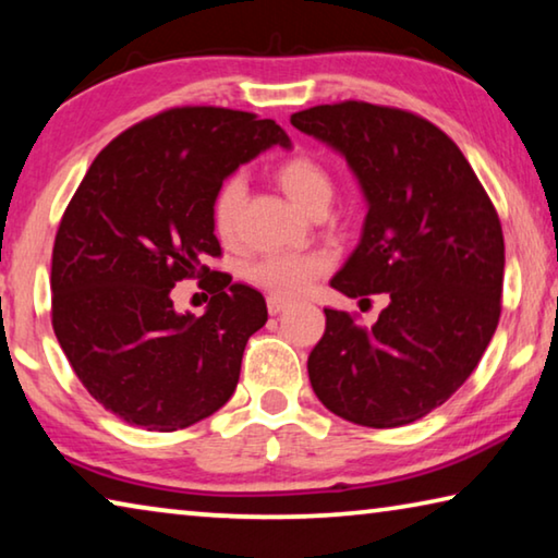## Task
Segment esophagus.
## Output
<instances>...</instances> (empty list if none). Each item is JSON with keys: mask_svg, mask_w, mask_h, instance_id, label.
Returning a JSON list of instances; mask_svg holds the SVG:
<instances>
[{"mask_svg": "<svg viewBox=\"0 0 558 558\" xmlns=\"http://www.w3.org/2000/svg\"><path fill=\"white\" fill-rule=\"evenodd\" d=\"M267 306H269V314L277 316V314L284 312V308L289 306V302H284V299H277V296H269L267 299Z\"/></svg>", "mask_w": 558, "mask_h": 558, "instance_id": "obj_1", "label": "esophagus"}]
</instances>
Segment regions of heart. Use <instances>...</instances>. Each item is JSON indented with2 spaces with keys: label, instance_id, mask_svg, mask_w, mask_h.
<instances>
[{
  "label": "heart",
  "instance_id": "b5f03b06",
  "mask_svg": "<svg viewBox=\"0 0 558 558\" xmlns=\"http://www.w3.org/2000/svg\"><path fill=\"white\" fill-rule=\"evenodd\" d=\"M274 179L291 202L304 214L329 209L333 199V179L327 167L314 157L296 154L274 169ZM246 186L242 177H229L219 184L211 202V225L221 242H229L236 231ZM324 269V259L312 254H269L250 267V281L277 299H296Z\"/></svg>",
  "mask_w": 558,
  "mask_h": 558
}]
</instances>
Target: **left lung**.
<instances>
[{
  "instance_id": "obj_1",
  "label": "left lung",
  "mask_w": 558,
  "mask_h": 558,
  "mask_svg": "<svg viewBox=\"0 0 558 558\" xmlns=\"http://www.w3.org/2000/svg\"><path fill=\"white\" fill-rule=\"evenodd\" d=\"M291 124L347 159L366 202L362 239L329 284L362 302L389 296L368 329L324 308L308 381L347 422H416L469 379L499 324V217L464 154L422 117L341 101Z\"/></svg>"
}]
</instances>
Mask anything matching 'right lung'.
Returning <instances> with one entry per match:
<instances>
[{"label": "right lung", "mask_w": 558, "mask_h": 558, "mask_svg": "<svg viewBox=\"0 0 558 558\" xmlns=\"http://www.w3.org/2000/svg\"><path fill=\"white\" fill-rule=\"evenodd\" d=\"M291 140L271 119L219 107L169 109L119 134L66 207L51 252V324L74 374L126 424L177 432L231 399L244 347L267 324L254 287L209 271L219 184ZM209 276L202 317L170 289Z\"/></svg>", "instance_id": "right-lung-1"}]
</instances>
